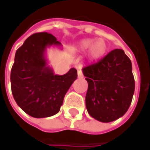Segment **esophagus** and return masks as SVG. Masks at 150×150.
Segmentation results:
<instances>
[{"label":"esophagus","mask_w":150,"mask_h":150,"mask_svg":"<svg viewBox=\"0 0 150 150\" xmlns=\"http://www.w3.org/2000/svg\"><path fill=\"white\" fill-rule=\"evenodd\" d=\"M78 77L79 78V79L83 78V74H82V71L81 69H79V70H78Z\"/></svg>","instance_id":"34e87169"}]
</instances>
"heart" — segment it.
I'll return each instance as SVG.
<instances>
[{"mask_svg": "<svg viewBox=\"0 0 150 150\" xmlns=\"http://www.w3.org/2000/svg\"><path fill=\"white\" fill-rule=\"evenodd\" d=\"M79 52H84L88 50V57L91 61H95L102 57L107 52V44L103 39L87 38L79 41L75 47Z\"/></svg>", "mask_w": 150, "mask_h": 150, "instance_id": "heart-1", "label": "heart"}]
</instances>
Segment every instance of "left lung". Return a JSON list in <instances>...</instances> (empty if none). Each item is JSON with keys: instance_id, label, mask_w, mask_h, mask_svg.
<instances>
[{"instance_id": "left-lung-1", "label": "left lung", "mask_w": 150, "mask_h": 150, "mask_svg": "<svg viewBox=\"0 0 150 150\" xmlns=\"http://www.w3.org/2000/svg\"><path fill=\"white\" fill-rule=\"evenodd\" d=\"M88 82L86 106L92 117L111 122L125 114L135 92L132 62L121 49L82 68Z\"/></svg>"}]
</instances>
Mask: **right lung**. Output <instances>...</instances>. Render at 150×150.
I'll use <instances>...</instances> for the list:
<instances>
[{
    "label": "right lung",
    "mask_w": 150,
    "mask_h": 150,
    "mask_svg": "<svg viewBox=\"0 0 150 150\" xmlns=\"http://www.w3.org/2000/svg\"><path fill=\"white\" fill-rule=\"evenodd\" d=\"M61 47L56 37L47 33L33 34L15 53L11 71V92L18 107L36 118L57 114L77 70L71 68L63 75H54L47 65V48Z\"/></svg>",
    "instance_id": "1"
}]
</instances>
